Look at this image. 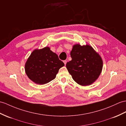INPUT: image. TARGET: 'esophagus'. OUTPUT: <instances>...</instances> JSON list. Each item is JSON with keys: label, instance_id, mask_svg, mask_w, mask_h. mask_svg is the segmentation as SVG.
Here are the masks:
<instances>
[{"label": "esophagus", "instance_id": "34e87169", "mask_svg": "<svg viewBox=\"0 0 126 126\" xmlns=\"http://www.w3.org/2000/svg\"><path fill=\"white\" fill-rule=\"evenodd\" d=\"M63 63H64V64H65V65H66V63H67V61L66 60H64L63 61Z\"/></svg>", "mask_w": 126, "mask_h": 126}]
</instances>
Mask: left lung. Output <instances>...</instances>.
Listing matches in <instances>:
<instances>
[{"label":"left lung","mask_w":126,"mask_h":126,"mask_svg":"<svg viewBox=\"0 0 126 126\" xmlns=\"http://www.w3.org/2000/svg\"><path fill=\"white\" fill-rule=\"evenodd\" d=\"M72 60L66 63V68L73 79L82 86L92 84L102 73V57L91 45L73 46L70 52Z\"/></svg>","instance_id":"left-lung-1"}]
</instances>
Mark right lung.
<instances>
[{"mask_svg": "<svg viewBox=\"0 0 126 126\" xmlns=\"http://www.w3.org/2000/svg\"><path fill=\"white\" fill-rule=\"evenodd\" d=\"M64 63L49 47L33 50L25 63L28 78L38 84H45L53 80Z\"/></svg>", "mask_w": 126, "mask_h": 126, "instance_id": "1", "label": "right lung"}]
</instances>
